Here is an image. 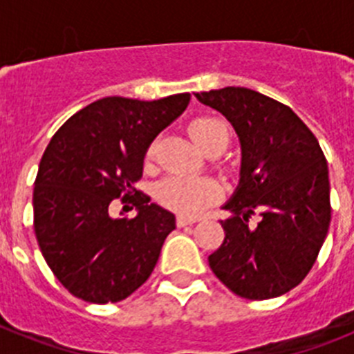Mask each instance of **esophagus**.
I'll return each instance as SVG.
<instances>
[{"mask_svg":"<svg viewBox=\"0 0 354 354\" xmlns=\"http://www.w3.org/2000/svg\"><path fill=\"white\" fill-rule=\"evenodd\" d=\"M196 221H198V218H192V216H183V214L177 216V225H179V227L193 225V223H196Z\"/></svg>","mask_w":354,"mask_h":354,"instance_id":"esophagus-1","label":"esophagus"}]
</instances>
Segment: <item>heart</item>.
<instances>
[{
  "mask_svg": "<svg viewBox=\"0 0 354 354\" xmlns=\"http://www.w3.org/2000/svg\"><path fill=\"white\" fill-rule=\"evenodd\" d=\"M193 142L205 152L225 150L230 140L228 127L221 118L198 117L187 126ZM154 145L147 150V161L154 158ZM220 196V186L212 179H193L184 175H168L159 183L158 200L165 207L180 214H196Z\"/></svg>",
  "mask_w": 354,
  "mask_h": 354,
  "instance_id": "1",
  "label": "heart"
}]
</instances>
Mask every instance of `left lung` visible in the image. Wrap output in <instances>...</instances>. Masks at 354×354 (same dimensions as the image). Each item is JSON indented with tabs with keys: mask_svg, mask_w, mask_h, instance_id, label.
I'll return each instance as SVG.
<instances>
[{
	"mask_svg": "<svg viewBox=\"0 0 354 354\" xmlns=\"http://www.w3.org/2000/svg\"><path fill=\"white\" fill-rule=\"evenodd\" d=\"M195 97L232 124L241 143L239 184L223 204L225 239L209 266L241 298H278L308 274L326 239V158L301 118L271 97L243 86ZM255 212L261 220L252 227Z\"/></svg>",
	"mask_w": 354,
	"mask_h": 354,
	"instance_id": "1",
	"label": "left lung"
}]
</instances>
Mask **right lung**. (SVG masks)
<instances>
[{
	"label": "right lung",
	"mask_w": 354,
	"mask_h": 354,
	"mask_svg": "<svg viewBox=\"0 0 354 354\" xmlns=\"http://www.w3.org/2000/svg\"><path fill=\"white\" fill-rule=\"evenodd\" d=\"M189 93L158 101L104 97L72 115L44 152L33 189L35 236L62 286L88 303H117L147 282L175 216L147 195L134 218H111L129 198L150 143L183 115Z\"/></svg>",
	"instance_id": "add662e5"
}]
</instances>
